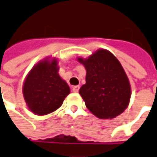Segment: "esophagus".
Wrapping results in <instances>:
<instances>
[{
    "mask_svg": "<svg viewBox=\"0 0 157 157\" xmlns=\"http://www.w3.org/2000/svg\"><path fill=\"white\" fill-rule=\"evenodd\" d=\"M79 86L78 85H77V86H74V87H73V88H72V89H73V92H74V93H78V92L79 91Z\"/></svg>",
    "mask_w": 157,
    "mask_h": 157,
    "instance_id": "1",
    "label": "esophagus"
}]
</instances>
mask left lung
Instances as JSON below:
<instances>
[{
	"label": "left lung",
	"instance_id": "8db88e82",
	"mask_svg": "<svg viewBox=\"0 0 157 157\" xmlns=\"http://www.w3.org/2000/svg\"><path fill=\"white\" fill-rule=\"evenodd\" d=\"M78 61L87 71L86 83L79 90L87 108L99 118L120 115L129 103L131 87L117 59L108 50L100 49Z\"/></svg>",
	"mask_w": 157,
	"mask_h": 157
}]
</instances>
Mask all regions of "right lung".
Returning <instances> with one entry per match:
<instances>
[{
	"mask_svg": "<svg viewBox=\"0 0 157 157\" xmlns=\"http://www.w3.org/2000/svg\"><path fill=\"white\" fill-rule=\"evenodd\" d=\"M57 60L43 61L29 72L23 87V94L29 110L46 115L60 108L70 89L58 74Z\"/></svg>",
	"mask_w": 157,
	"mask_h": 157,
	"instance_id": "obj_1",
	"label": "right lung"
}]
</instances>
